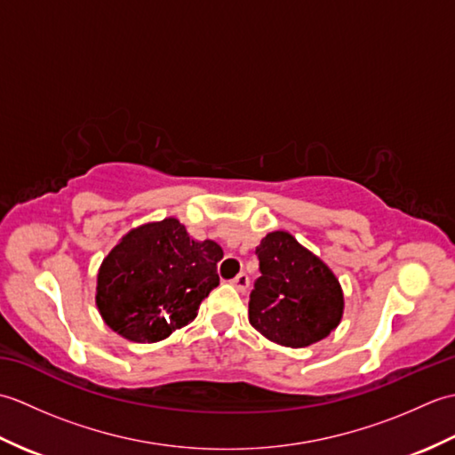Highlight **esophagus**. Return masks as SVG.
<instances>
[{"label": "esophagus", "mask_w": 455, "mask_h": 455, "mask_svg": "<svg viewBox=\"0 0 455 455\" xmlns=\"http://www.w3.org/2000/svg\"><path fill=\"white\" fill-rule=\"evenodd\" d=\"M230 283H233V285L238 289L240 293H244L246 289H248V285H250V277H248L244 272H240V274H238V275H236Z\"/></svg>", "instance_id": "34e87169"}]
</instances>
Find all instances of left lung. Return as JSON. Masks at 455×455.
Instances as JSON below:
<instances>
[{"label": "left lung", "instance_id": "obj_1", "mask_svg": "<svg viewBox=\"0 0 455 455\" xmlns=\"http://www.w3.org/2000/svg\"><path fill=\"white\" fill-rule=\"evenodd\" d=\"M259 275L250 293L248 321L267 340L305 347L340 324L344 293L332 269L285 230L256 248Z\"/></svg>", "mask_w": 455, "mask_h": 455}]
</instances>
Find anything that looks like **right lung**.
<instances>
[{"label": "right lung", "mask_w": 455, "mask_h": 455, "mask_svg": "<svg viewBox=\"0 0 455 455\" xmlns=\"http://www.w3.org/2000/svg\"><path fill=\"white\" fill-rule=\"evenodd\" d=\"M220 258L217 243H197L173 217L132 228L100 267V315L131 342H160L197 316Z\"/></svg>", "instance_id": "1"}]
</instances>
